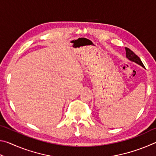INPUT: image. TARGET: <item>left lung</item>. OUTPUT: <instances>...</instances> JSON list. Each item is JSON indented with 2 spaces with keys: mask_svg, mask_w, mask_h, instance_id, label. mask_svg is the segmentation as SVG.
<instances>
[{
  "mask_svg": "<svg viewBox=\"0 0 156 156\" xmlns=\"http://www.w3.org/2000/svg\"><path fill=\"white\" fill-rule=\"evenodd\" d=\"M125 50H126V56L129 60H131L132 62H136L137 64L142 66V67H144L143 63L142 62L140 58L136 54H134V53L130 49L127 48V47H125Z\"/></svg>",
  "mask_w": 156,
  "mask_h": 156,
  "instance_id": "left-lung-1",
  "label": "left lung"
}]
</instances>
